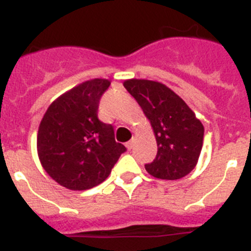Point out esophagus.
Masks as SVG:
<instances>
[{"instance_id":"1","label":"esophagus","mask_w":251,"mask_h":251,"mask_svg":"<svg viewBox=\"0 0 251 251\" xmlns=\"http://www.w3.org/2000/svg\"><path fill=\"white\" fill-rule=\"evenodd\" d=\"M134 139H131V140L130 141H127V143H126V148H127L128 150H131L132 149V147H134Z\"/></svg>"}]
</instances>
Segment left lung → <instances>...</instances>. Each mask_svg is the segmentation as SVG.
I'll return each instance as SVG.
<instances>
[{"mask_svg":"<svg viewBox=\"0 0 251 251\" xmlns=\"http://www.w3.org/2000/svg\"><path fill=\"white\" fill-rule=\"evenodd\" d=\"M154 130L158 152L145 169L152 177L174 180L195 169L203 145L204 128L195 112L164 84L147 79L125 80Z\"/></svg>","mask_w":251,"mask_h":251,"instance_id":"1","label":"left lung"}]
</instances>
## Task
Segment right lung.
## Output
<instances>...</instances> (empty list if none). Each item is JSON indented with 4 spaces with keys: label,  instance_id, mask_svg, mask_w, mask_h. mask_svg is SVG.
I'll return each instance as SVG.
<instances>
[{
    "label": "right lung",
    "instance_id": "right-lung-1",
    "mask_svg": "<svg viewBox=\"0 0 251 251\" xmlns=\"http://www.w3.org/2000/svg\"><path fill=\"white\" fill-rule=\"evenodd\" d=\"M110 80H87L50 104L38 132V154L43 168L60 186L84 191L110 176L126 151L116 143L111 124L99 119L100 100Z\"/></svg>",
    "mask_w": 251,
    "mask_h": 251
}]
</instances>
